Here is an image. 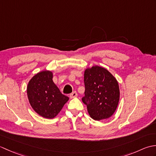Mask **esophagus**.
Wrapping results in <instances>:
<instances>
[{
    "label": "esophagus",
    "instance_id": "esophagus-1",
    "mask_svg": "<svg viewBox=\"0 0 156 156\" xmlns=\"http://www.w3.org/2000/svg\"><path fill=\"white\" fill-rule=\"evenodd\" d=\"M78 96V94L77 92H76V91H74L72 92V93H71L70 94H69V97H70V98H75Z\"/></svg>",
    "mask_w": 156,
    "mask_h": 156
}]
</instances>
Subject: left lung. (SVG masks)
Wrapping results in <instances>:
<instances>
[{
	"instance_id": "left-lung-1",
	"label": "left lung",
	"mask_w": 156,
	"mask_h": 156,
	"mask_svg": "<svg viewBox=\"0 0 156 156\" xmlns=\"http://www.w3.org/2000/svg\"><path fill=\"white\" fill-rule=\"evenodd\" d=\"M84 97L89 115L94 120L109 118L117 108L120 97L118 82L107 69L92 66L84 72Z\"/></svg>"
}]
</instances>
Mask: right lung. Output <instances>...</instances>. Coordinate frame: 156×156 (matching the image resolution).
Masks as SVG:
<instances>
[{
	"instance_id": "add662e5",
	"label": "right lung",
	"mask_w": 156,
	"mask_h": 156,
	"mask_svg": "<svg viewBox=\"0 0 156 156\" xmlns=\"http://www.w3.org/2000/svg\"><path fill=\"white\" fill-rule=\"evenodd\" d=\"M50 71H42L35 75L27 86L28 99L34 110L46 119L54 118L69 98L61 93L53 82Z\"/></svg>"
}]
</instances>
